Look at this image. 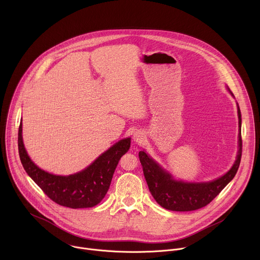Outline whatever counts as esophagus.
Listing matches in <instances>:
<instances>
[{
	"label": "esophagus",
	"mask_w": 260,
	"mask_h": 260,
	"mask_svg": "<svg viewBox=\"0 0 260 260\" xmlns=\"http://www.w3.org/2000/svg\"><path fill=\"white\" fill-rule=\"evenodd\" d=\"M144 139H145V136H144V134L142 132H136L134 134V141L136 143H142Z\"/></svg>",
	"instance_id": "obj_1"
}]
</instances>
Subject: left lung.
<instances>
[{
    "label": "left lung",
    "instance_id": "left-lung-1",
    "mask_svg": "<svg viewBox=\"0 0 260 260\" xmlns=\"http://www.w3.org/2000/svg\"><path fill=\"white\" fill-rule=\"evenodd\" d=\"M232 95L234 93L229 88ZM239 116V150L237 159L232 169L220 178L201 183H188L175 180L157 162L144 151L139 152L143 173L152 197L162 208L177 212H187L201 209L210 204L226 185L234 179L240 167L242 157L241 111L238 106Z\"/></svg>",
    "mask_w": 260,
    "mask_h": 260
}]
</instances>
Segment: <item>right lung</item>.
I'll return each mask as SVG.
<instances>
[{"label": "right lung", "instance_id": "add662e5", "mask_svg": "<svg viewBox=\"0 0 260 260\" xmlns=\"http://www.w3.org/2000/svg\"><path fill=\"white\" fill-rule=\"evenodd\" d=\"M131 147V138L120 140L83 171L57 176L37 167L26 153L22 141V124L18 129V152L27 175L54 203L72 208H91L105 198L119 159Z\"/></svg>", "mask_w": 260, "mask_h": 260}]
</instances>
